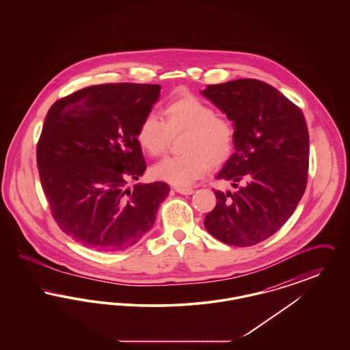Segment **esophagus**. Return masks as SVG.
<instances>
[{"label": "esophagus", "mask_w": 350, "mask_h": 350, "mask_svg": "<svg viewBox=\"0 0 350 350\" xmlns=\"http://www.w3.org/2000/svg\"><path fill=\"white\" fill-rule=\"evenodd\" d=\"M174 190L180 194H183V196H190V194L194 193V190L191 187H174Z\"/></svg>", "instance_id": "1"}]
</instances>
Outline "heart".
Instances as JSON below:
<instances>
[{"label": "heart", "instance_id": "heart-1", "mask_svg": "<svg viewBox=\"0 0 350 350\" xmlns=\"http://www.w3.org/2000/svg\"><path fill=\"white\" fill-rule=\"evenodd\" d=\"M183 136L181 156L167 157L152 167L157 180L176 187H186L200 180L211 167L224 164L232 154L234 127L217 110L196 96L170 100L164 120L147 114L139 123L136 139L142 150L157 157L167 152L173 136Z\"/></svg>", "mask_w": 350, "mask_h": 350}]
</instances>
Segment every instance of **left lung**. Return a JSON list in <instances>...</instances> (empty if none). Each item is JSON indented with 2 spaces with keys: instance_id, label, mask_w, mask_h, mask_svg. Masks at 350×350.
Wrapping results in <instances>:
<instances>
[{
  "instance_id": "1",
  "label": "left lung",
  "mask_w": 350,
  "mask_h": 350,
  "mask_svg": "<svg viewBox=\"0 0 350 350\" xmlns=\"http://www.w3.org/2000/svg\"><path fill=\"white\" fill-rule=\"evenodd\" d=\"M234 127V152L217 173L234 191L215 190L203 224L219 241L256 245L277 232L304 194L310 137L299 107L271 85L252 79L207 85L200 92Z\"/></svg>"
}]
</instances>
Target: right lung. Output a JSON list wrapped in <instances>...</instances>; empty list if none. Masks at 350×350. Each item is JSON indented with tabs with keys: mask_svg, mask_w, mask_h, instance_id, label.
<instances>
[{
	"mask_svg": "<svg viewBox=\"0 0 350 350\" xmlns=\"http://www.w3.org/2000/svg\"><path fill=\"white\" fill-rule=\"evenodd\" d=\"M160 85L102 83L51 106L38 142L39 177L52 217L83 247L122 250L150 231L169 193L139 180L147 169L136 133Z\"/></svg>",
	"mask_w": 350,
	"mask_h": 350,
	"instance_id": "add662e5",
	"label": "right lung"
}]
</instances>
